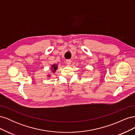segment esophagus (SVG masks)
<instances>
[{
	"label": "esophagus",
	"instance_id": "obj_1",
	"mask_svg": "<svg viewBox=\"0 0 135 135\" xmlns=\"http://www.w3.org/2000/svg\"><path fill=\"white\" fill-rule=\"evenodd\" d=\"M71 61L70 60H67L66 61V63L68 65H69L71 64Z\"/></svg>",
	"mask_w": 135,
	"mask_h": 135
}]
</instances>
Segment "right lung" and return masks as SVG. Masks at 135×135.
<instances>
[{
	"label": "right lung",
	"instance_id": "right-lung-1",
	"mask_svg": "<svg viewBox=\"0 0 135 135\" xmlns=\"http://www.w3.org/2000/svg\"><path fill=\"white\" fill-rule=\"evenodd\" d=\"M52 71L54 73H55L56 71V70H57V65L56 64H54L53 65H52Z\"/></svg>",
	"mask_w": 135,
	"mask_h": 135
}]
</instances>
